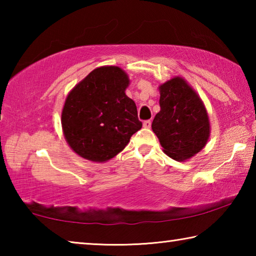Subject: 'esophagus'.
<instances>
[{
    "label": "esophagus",
    "instance_id": "esophagus-1",
    "mask_svg": "<svg viewBox=\"0 0 256 256\" xmlns=\"http://www.w3.org/2000/svg\"><path fill=\"white\" fill-rule=\"evenodd\" d=\"M144 128H151V120H144Z\"/></svg>",
    "mask_w": 256,
    "mask_h": 256
}]
</instances>
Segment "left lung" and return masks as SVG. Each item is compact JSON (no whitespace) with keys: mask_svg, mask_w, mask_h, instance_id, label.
Masks as SVG:
<instances>
[{"mask_svg":"<svg viewBox=\"0 0 256 256\" xmlns=\"http://www.w3.org/2000/svg\"><path fill=\"white\" fill-rule=\"evenodd\" d=\"M160 112L152 131L168 157L184 162L204 148L210 136L209 116L203 102L183 78L159 86Z\"/></svg>","mask_w":256,"mask_h":256,"instance_id":"8db88e82","label":"left lung"}]
</instances>
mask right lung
I'll return each mask as SVG.
<instances>
[{
  "mask_svg": "<svg viewBox=\"0 0 256 256\" xmlns=\"http://www.w3.org/2000/svg\"><path fill=\"white\" fill-rule=\"evenodd\" d=\"M130 84L118 66L94 68L66 99L63 134L76 154L104 162L120 154L142 128L136 102L125 94Z\"/></svg>",
  "mask_w": 256,
  "mask_h": 256,
  "instance_id": "1",
  "label": "right lung"
}]
</instances>
